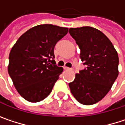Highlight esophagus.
Masks as SVG:
<instances>
[{"instance_id":"esophagus-1","label":"esophagus","mask_w":125,"mask_h":125,"mask_svg":"<svg viewBox=\"0 0 125 125\" xmlns=\"http://www.w3.org/2000/svg\"><path fill=\"white\" fill-rule=\"evenodd\" d=\"M63 69H66V70H67V69H71V68L67 67V66H64V67H63Z\"/></svg>"}]
</instances>
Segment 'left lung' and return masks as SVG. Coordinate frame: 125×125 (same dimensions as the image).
Here are the masks:
<instances>
[{
    "instance_id": "8db88e82",
    "label": "left lung",
    "mask_w": 125,
    "mask_h": 125,
    "mask_svg": "<svg viewBox=\"0 0 125 125\" xmlns=\"http://www.w3.org/2000/svg\"><path fill=\"white\" fill-rule=\"evenodd\" d=\"M69 32L80 49L81 61L87 65L69 83L71 93L82 104H96L106 96L118 77L117 52L110 40L94 27L70 28Z\"/></svg>"
}]
</instances>
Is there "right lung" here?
<instances>
[{
  "instance_id": "add662e5",
  "label": "right lung",
  "mask_w": 125,
  "mask_h": 125,
  "mask_svg": "<svg viewBox=\"0 0 125 125\" xmlns=\"http://www.w3.org/2000/svg\"><path fill=\"white\" fill-rule=\"evenodd\" d=\"M67 32L66 27L40 24L25 32L13 45L8 72L17 92L27 101H41L52 91L63 72L53 60L54 47Z\"/></svg>"
}]
</instances>
